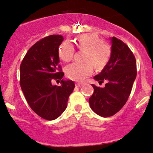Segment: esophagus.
Masks as SVG:
<instances>
[{
	"instance_id": "34e87169",
	"label": "esophagus",
	"mask_w": 153,
	"mask_h": 153,
	"mask_svg": "<svg viewBox=\"0 0 153 153\" xmlns=\"http://www.w3.org/2000/svg\"><path fill=\"white\" fill-rule=\"evenodd\" d=\"M82 84H81V83H78V82L75 83V86H76V87H80L81 86H82Z\"/></svg>"
}]
</instances>
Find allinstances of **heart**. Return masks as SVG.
<instances>
[{"mask_svg":"<svg viewBox=\"0 0 153 153\" xmlns=\"http://www.w3.org/2000/svg\"><path fill=\"white\" fill-rule=\"evenodd\" d=\"M80 50L86 51L85 63H73L66 68L67 77L75 81H82L93 72V65L97 69H103L111 59V49L108 44L94 33L81 35L76 41ZM75 48L69 41L62 42L59 48V56L62 61L68 62L73 59Z\"/></svg>","mask_w":153,"mask_h":153,"instance_id":"obj_1","label":"heart"}]
</instances>
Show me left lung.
<instances>
[{
	"label": "left lung",
	"mask_w": 153,
	"mask_h": 153,
	"mask_svg": "<svg viewBox=\"0 0 153 153\" xmlns=\"http://www.w3.org/2000/svg\"><path fill=\"white\" fill-rule=\"evenodd\" d=\"M111 40V56L101 72L94 77L104 87L92 85L94 93L89 102L91 110L101 117H111L117 113L128 100L136 77V59L125 42L117 38Z\"/></svg>",
	"instance_id": "left-lung-1"
}]
</instances>
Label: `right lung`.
Instances as JSON below:
<instances>
[{"instance_id": "right-lung-1", "label": "right lung", "mask_w": 153, "mask_h": 153, "mask_svg": "<svg viewBox=\"0 0 153 153\" xmlns=\"http://www.w3.org/2000/svg\"><path fill=\"white\" fill-rule=\"evenodd\" d=\"M64 38L52 35L42 38L30 48L20 65V86L26 100L40 117L53 120L67 107L75 84L64 80L59 56V47ZM53 79H60L61 86L53 85Z\"/></svg>"}]
</instances>
